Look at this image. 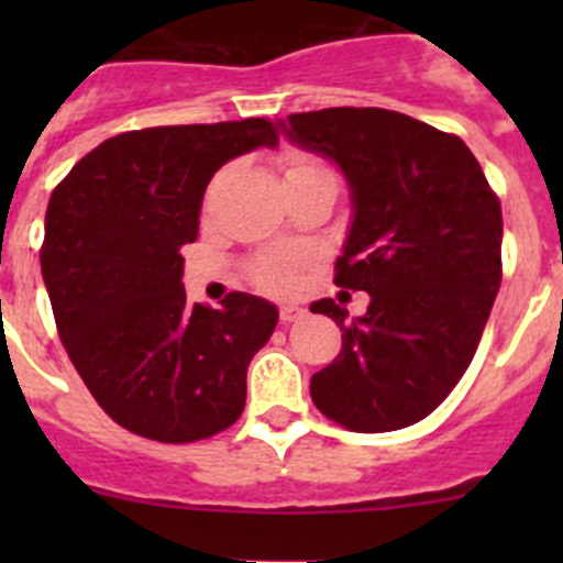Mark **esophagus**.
<instances>
[{
	"label": "esophagus",
	"mask_w": 563,
	"mask_h": 563,
	"mask_svg": "<svg viewBox=\"0 0 563 563\" xmlns=\"http://www.w3.org/2000/svg\"><path fill=\"white\" fill-rule=\"evenodd\" d=\"M299 318H305V308H299V305H291V302L280 305V321L283 323H294V321H299Z\"/></svg>",
	"instance_id": "34e87169"
}]
</instances>
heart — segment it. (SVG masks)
I'll return each mask as SVG.
<instances>
[{
  "label": "heart",
  "instance_id": "obj_1",
  "mask_svg": "<svg viewBox=\"0 0 563 563\" xmlns=\"http://www.w3.org/2000/svg\"><path fill=\"white\" fill-rule=\"evenodd\" d=\"M286 166H288L286 174L313 172V168H321L316 166L313 161H308V157H297V155L288 157ZM297 264H299L297 255H272V258H264L255 264L253 280L258 283L261 288H269V291H286V288H291Z\"/></svg>",
  "mask_w": 563,
  "mask_h": 563
}]
</instances>
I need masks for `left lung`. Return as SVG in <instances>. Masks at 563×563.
I'll return each mask as SVG.
<instances>
[{
    "label": "left lung",
    "instance_id": "1",
    "mask_svg": "<svg viewBox=\"0 0 563 563\" xmlns=\"http://www.w3.org/2000/svg\"><path fill=\"white\" fill-rule=\"evenodd\" d=\"M280 130L345 174L354 218L334 283L371 294L354 321L332 299L310 305L343 332L310 397L356 433L408 428L474 360L501 286V203L457 135L406 113L323 108Z\"/></svg>",
    "mask_w": 563,
    "mask_h": 563
}]
</instances>
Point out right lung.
Returning <instances> with one entry per match:
<instances>
[{
	"label": "right lung",
	"instance_id": "obj_1",
	"mask_svg": "<svg viewBox=\"0 0 563 563\" xmlns=\"http://www.w3.org/2000/svg\"><path fill=\"white\" fill-rule=\"evenodd\" d=\"M277 146L266 119L172 124L113 135L51 192L40 266L78 376L117 424L163 444L231 428L247 365L277 308L234 291L223 308L187 305L181 245L198 236L220 166Z\"/></svg>",
	"mask_w": 563,
	"mask_h": 563
}]
</instances>
